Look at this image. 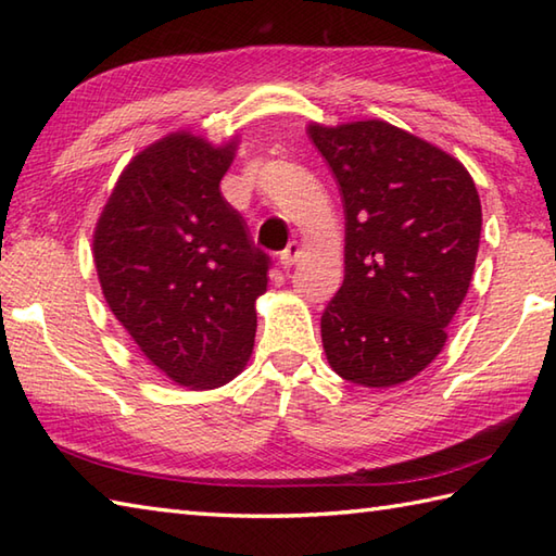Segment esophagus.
Returning a JSON list of instances; mask_svg holds the SVG:
<instances>
[{"instance_id": "1", "label": "esophagus", "mask_w": 556, "mask_h": 556, "mask_svg": "<svg viewBox=\"0 0 556 556\" xmlns=\"http://www.w3.org/2000/svg\"><path fill=\"white\" fill-rule=\"evenodd\" d=\"M301 257V245L293 241V243H289L285 251H281V255H279V263H281V267H291V265H296V260Z\"/></svg>"}]
</instances>
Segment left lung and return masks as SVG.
<instances>
[{
    "mask_svg": "<svg viewBox=\"0 0 556 556\" xmlns=\"http://www.w3.org/2000/svg\"><path fill=\"white\" fill-rule=\"evenodd\" d=\"M346 217L344 285L323 313L332 370L363 387L416 377L444 349L476 269L482 210L464 164L380 119L311 124Z\"/></svg>",
    "mask_w": 556,
    "mask_h": 556,
    "instance_id": "left-lung-1",
    "label": "left lung"
}]
</instances>
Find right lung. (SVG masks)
<instances>
[{"label":"right lung","mask_w":556,"mask_h":556,"mask_svg":"<svg viewBox=\"0 0 556 556\" xmlns=\"http://www.w3.org/2000/svg\"><path fill=\"white\" fill-rule=\"evenodd\" d=\"M236 140L176 131L126 164L92 233L98 279L146 358L188 389H215L253 353L269 255L219 191Z\"/></svg>","instance_id":"add662e5"}]
</instances>
